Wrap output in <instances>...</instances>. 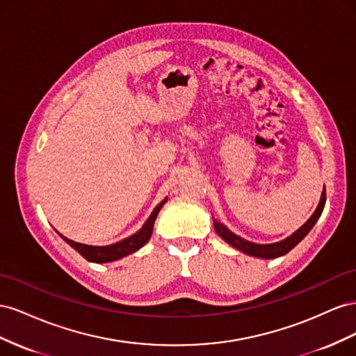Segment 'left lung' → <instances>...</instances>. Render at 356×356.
I'll list each match as a JSON object with an SVG mask.
<instances>
[{
	"mask_svg": "<svg viewBox=\"0 0 356 356\" xmlns=\"http://www.w3.org/2000/svg\"><path fill=\"white\" fill-rule=\"evenodd\" d=\"M325 201H327V195H325V186H323L319 204H318L316 210L313 211V215L306 220V223L301 225L296 232H292L289 237L283 238L280 241H276V243H270V245H259V243H253V241L241 238L240 236L234 234V232L229 231L225 225H223V223L218 222L216 219H213V225H215L218 236L222 240H225L232 248L238 249L240 252L246 253V255H249V257L262 258V259H273V258H279V257L286 255L289 250L296 248L298 243L309 234L310 229L314 227V223L318 222V219L322 215V210L325 207Z\"/></svg>",
	"mask_w": 356,
	"mask_h": 356,
	"instance_id": "left-lung-1",
	"label": "left lung"
}]
</instances>
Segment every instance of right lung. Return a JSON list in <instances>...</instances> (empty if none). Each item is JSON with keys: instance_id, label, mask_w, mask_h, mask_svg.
I'll return each instance as SVG.
<instances>
[{"instance_id": "right-lung-1", "label": "right lung", "mask_w": 356, "mask_h": 356, "mask_svg": "<svg viewBox=\"0 0 356 356\" xmlns=\"http://www.w3.org/2000/svg\"><path fill=\"white\" fill-rule=\"evenodd\" d=\"M167 202V198L162 200L159 204L154 209V211L150 213V216L147 218V220L145 222V225L141 227L136 234L129 236L124 240H120L118 243H113V245H108V246H90V245H82V243H77L70 240L64 236H60L59 232L58 234L60 236V238L65 240V243L73 248L74 250H77L80 255H82L86 261L89 262H95V264H104V262H111V261H118L120 258H124L129 253H134L137 252L140 248H143L146 243L150 240L152 236V231H154V223L155 219L158 216L159 210L162 209Z\"/></svg>"}]
</instances>
